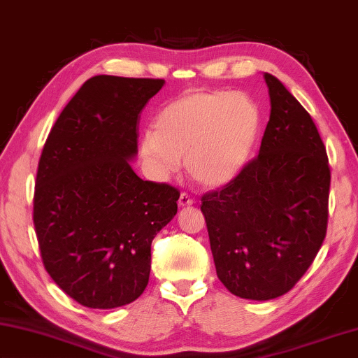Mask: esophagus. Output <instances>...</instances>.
Wrapping results in <instances>:
<instances>
[{
	"instance_id": "34e87169",
	"label": "esophagus",
	"mask_w": 358,
	"mask_h": 358,
	"mask_svg": "<svg viewBox=\"0 0 358 358\" xmlns=\"http://www.w3.org/2000/svg\"><path fill=\"white\" fill-rule=\"evenodd\" d=\"M193 204V198L189 195V193H180L179 196V206L180 208H189V206Z\"/></svg>"
}]
</instances>
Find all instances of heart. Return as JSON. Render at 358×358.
I'll use <instances>...</instances> for the list:
<instances>
[{"mask_svg":"<svg viewBox=\"0 0 358 358\" xmlns=\"http://www.w3.org/2000/svg\"><path fill=\"white\" fill-rule=\"evenodd\" d=\"M261 130V111L243 92L189 90L168 102L141 140L157 178H168L185 157L187 171L204 187L233 180L248 162Z\"/></svg>","mask_w":358,"mask_h":358,"instance_id":"heart-1","label":"heart"}]
</instances>
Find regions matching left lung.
Returning a JSON list of instances; mask_svg holds the SVG:
<instances>
[{
    "label": "left lung",
    "instance_id": "obj_1",
    "mask_svg": "<svg viewBox=\"0 0 358 358\" xmlns=\"http://www.w3.org/2000/svg\"><path fill=\"white\" fill-rule=\"evenodd\" d=\"M271 117L259 154L201 198L217 275L234 296L271 300L291 291L325 239L330 168L310 113L264 73Z\"/></svg>",
    "mask_w": 358,
    "mask_h": 358
}]
</instances>
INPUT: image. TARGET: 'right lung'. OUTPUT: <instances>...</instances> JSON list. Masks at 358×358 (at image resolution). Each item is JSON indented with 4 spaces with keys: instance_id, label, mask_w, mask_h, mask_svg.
<instances>
[{
    "instance_id": "obj_1",
    "label": "right lung",
    "mask_w": 358,
    "mask_h": 358,
    "mask_svg": "<svg viewBox=\"0 0 358 358\" xmlns=\"http://www.w3.org/2000/svg\"><path fill=\"white\" fill-rule=\"evenodd\" d=\"M160 78L97 75L61 111L37 168L33 222L42 262L75 302L108 310L146 289L150 243L179 190L138 178V116Z\"/></svg>"
}]
</instances>
